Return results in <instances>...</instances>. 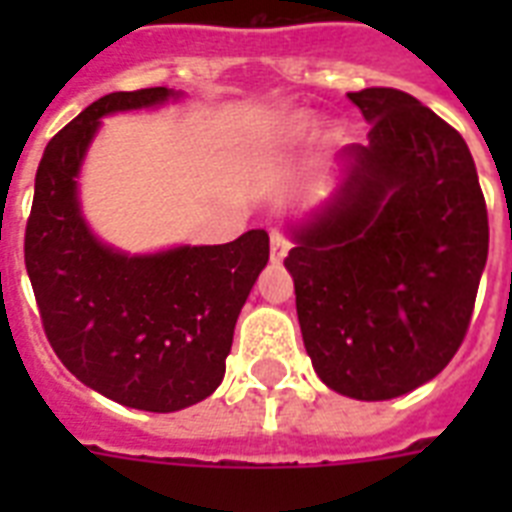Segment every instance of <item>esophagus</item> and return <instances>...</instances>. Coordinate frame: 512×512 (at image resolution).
Wrapping results in <instances>:
<instances>
[{
	"label": "esophagus",
	"mask_w": 512,
	"mask_h": 512,
	"mask_svg": "<svg viewBox=\"0 0 512 512\" xmlns=\"http://www.w3.org/2000/svg\"><path fill=\"white\" fill-rule=\"evenodd\" d=\"M289 247H292V241H289L284 233L271 231V260L273 263H281V260L287 257Z\"/></svg>",
	"instance_id": "1"
}]
</instances>
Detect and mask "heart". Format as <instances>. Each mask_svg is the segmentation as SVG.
<instances>
[{
	"label": "heart",
	"mask_w": 512,
	"mask_h": 512,
	"mask_svg": "<svg viewBox=\"0 0 512 512\" xmlns=\"http://www.w3.org/2000/svg\"><path fill=\"white\" fill-rule=\"evenodd\" d=\"M308 135H311V119L308 116H289V119H279V122L265 127L263 146L268 154L284 156L295 151L297 146H303Z\"/></svg>",
	"instance_id": "obj_1"
}]
</instances>
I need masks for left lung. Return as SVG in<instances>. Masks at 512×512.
I'll return each mask as SVG.
<instances>
[{
  "instance_id": "obj_1",
  "label": "left lung",
  "mask_w": 512,
  "mask_h": 512,
  "mask_svg": "<svg viewBox=\"0 0 512 512\" xmlns=\"http://www.w3.org/2000/svg\"><path fill=\"white\" fill-rule=\"evenodd\" d=\"M369 127L348 177L295 228L287 271L324 385L385 401L433 380L468 335L489 217L468 143L409 92H348Z\"/></svg>"
}]
</instances>
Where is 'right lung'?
I'll return each mask as SVG.
<instances>
[{
    "instance_id": "1",
    "label": "right lung",
    "mask_w": 512,
    "mask_h": 512,
    "mask_svg": "<svg viewBox=\"0 0 512 512\" xmlns=\"http://www.w3.org/2000/svg\"><path fill=\"white\" fill-rule=\"evenodd\" d=\"M170 98L167 87H146L84 108L44 148L26 223V271L52 350L76 380L143 412H177L215 393L241 305L268 263L263 228L130 257L84 223L76 175L100 116Z\"/></svg>"
}]
</instances>
